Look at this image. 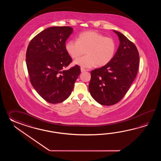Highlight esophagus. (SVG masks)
Returning <instances> with one entry per match:
<instances>
[{
    "mask_svg": "<svg viewBox=\"0 0 161 161\" xmlns=\"http://www.w3.org/2000/svg\"><path fill=\"white\" fill-rule=\"evenodd\" d=\"M80 71H81V72H83L86 71H88V70H87V69H84L83 68H80Z\"/></svg>",
    "mask_w": 161,
    "mask_h": 161,
    "instance_id": "34e87169",
    "label": "esophagus"
}]
</instances>
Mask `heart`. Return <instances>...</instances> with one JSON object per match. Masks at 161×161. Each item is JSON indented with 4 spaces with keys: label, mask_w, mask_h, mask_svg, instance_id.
<instances>
[{
    "label": "heart",
    "mask_w": 161,
    "mask_h": 161,
    "mask_svg": "<svg viewBox=\"0 0 161 161\" xmlns=\"http://www.w3.org/2000/svg\"><path fill=\"white\" fill-rule=\"evenodd\" d=\"M77 40H70L65 44V48L73 58V63L83 68H92L97 64L102 67L108 64L113 58L116 51V43L112 38L106 37L96 31H84L79 34Z\"/></svg>",
    "instance_id": "obj_1"
}]
</instances>
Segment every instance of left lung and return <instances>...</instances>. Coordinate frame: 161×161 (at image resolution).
<instances>
[{
	"label": "left lung",
	"mask_w": 161,
	"mask_h": 161,
	"mask_svg": "<svg viewBox=\"0 0 161 161\" xmlns=\"http://www.w3.org/2000/svg\"><path fill=\"white\" fill-rule=\"evenodd\" d=\"M120 45L112 60L91 72L89 90L99 104L110 106L119 103L125 95L134 79L139 65L136 46L124 34L113 30Z\"/></svg>",
	"instance_id": "left-lung-1"
}]
</instances>
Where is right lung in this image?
<instances>
[{"label": "right lung", "instance_id": "add662e5", "mask_svg": "<svg viewBox=\"0 0 161 161\" xmlns=\"http://www.w3.org/2000/svg\"><path fill=\"white\" fill-rule=\"evenodd\" d=\"M72 32L69 26L48 27L36 35L27 47L26 63L31 83L51 103L69 98L80 73L79 65L64 70L72 62L65 46Z\"/></svg>", "mask_w": 161, "mask_h": 161}]
</instances>
